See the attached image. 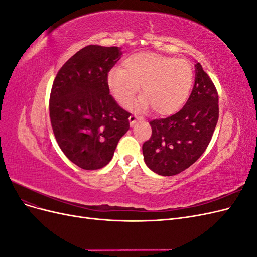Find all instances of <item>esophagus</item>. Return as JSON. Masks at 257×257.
Returning a JSON list of instances; mask_svg holds the SVG:
<instances>
[{
  "mask_svg": "<svg viewBox=\"0 0 257 257\" xmlns=\"http://www.w3.org/2000/svg\"><path fill=\"white\" fill-rule=\"evenodd\" d=\"M128 121H130V125H131V126H133L134 124L138 121V118H137L136 115H133V114H132V115H130Z\"/></svg>",
  "mask_w": 257,
  "mask_h": 257,
  "instance_id": "esophagus-1",
  "label": "esophagus"
}]
</instances>
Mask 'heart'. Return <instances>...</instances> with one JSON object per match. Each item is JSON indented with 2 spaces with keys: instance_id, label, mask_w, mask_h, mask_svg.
<instances>
[{
  "instance_id": "1",
  "label": "heart",
  "mask_w": 257,
  "mask_h": 257,
  "mask_svg": "<svg viewBox=\"0 0 257 257\" xmlns=\"http://www.w3.org/2000/svg\"><path fill=\"white\" fill-rule=\"evenodd\" d=\"M194 72L185 59L141 52L123 62L122 68H112L107 75V87L115 102L128 107L141 91L144 95L137 110L152 107L160 115L174 114L181 109L193 85Z\"/></svg>"
}]
</instances>
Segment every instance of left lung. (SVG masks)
<instances>
[{
	"mask_svg": "<svg viewBox=\"0 0 257 257\" xmlns=\"http://www.w3.org/2000/svg\"><path fill=\"white\" fill-rule=\"evenodd\" d=\"M219 119V96L210 77L195 64V82L182 109L150 121L152 135L143 145L146 165L160 176H174L194 164L211 141Z\"/></svg>",
	"mask_w": 257,
	"mask_h": 257,
	"instance_id": "obj_1",
	"label": "left lung"
}]
</instances>
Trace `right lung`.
Segmentation results:
<instances>
[{
  "mask_svg": "<svg viewBox=\"0 0 257 257\" xmlns=\"http://www.w3.org/2000/svg\"><path fill=\"white\" fill-rule=\"evenodd\" d=\"M119 47L89 45L54 78L49 112L54 136L69 161L82 169L106 166L130 128V112L116 104L107 75L121 58Z\"/></svg>",
  "mask_w": 257,
  "mask_h": 257,
  "instance_id": "1",
  "label": "right lung"
}]
</instances>
